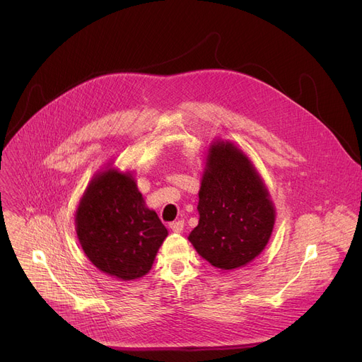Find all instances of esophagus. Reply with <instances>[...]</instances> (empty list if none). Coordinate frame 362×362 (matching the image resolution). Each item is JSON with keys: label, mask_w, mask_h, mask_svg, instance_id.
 Segmentation results:
<instances>
[{"label": "esophagus", "mask_w": 362, "mask_h": 362, "mask_svg": "<svg viewBox=\"0 0 362 362\" xmlns=\"http://www.w3.org/2000/svg\"><path fill=\"white\" fill-rule=\"evenodd\" d=\"M183 227H185V221L183 220H177V221L170 223V229L173 230L175 233H180L183 230Z\"/></svg>", "instance_id": "34e87169"}]
</instances>
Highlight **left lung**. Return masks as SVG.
<instances>
[{
	"label": "left lung",
	"instance_id": "1",
	"mask_svg": "<svg viewBox=\"0 0 362 362\" xmlns=\"http://www.w3.org/2000/svg\"><path fill=\"white\" fill-rule=\"evenodd\" d=\"M198 195L199 221L187 239L204 259L235 270L262 252L274 204L251 160L232 142L217 141L208 149Z\"/></svg>",
	"mask_w": 362,
	"mask_h": 362
}]
</instances>
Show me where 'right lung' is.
Listing matches in <instances>:
<instances>
[{"instance_id":"add662e5","label":"right lung","mask_w":362,"mask_h":362,"mask_svg":"<svg viewBox=\"0 0 362 362\" xmlns=\"http://www.w3.org/2000/svg\"><path fill=\"white\" fill-rule=\"evenodd\" d=\"M76 233L89 261L119 280L145 276L168 232L145 205L130 173L95 175L76 211Z\"/></svg>"}]
</instances>
